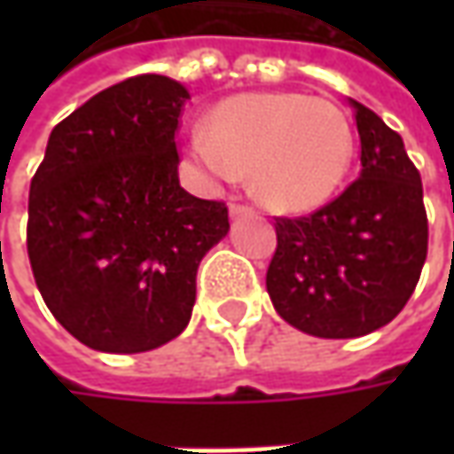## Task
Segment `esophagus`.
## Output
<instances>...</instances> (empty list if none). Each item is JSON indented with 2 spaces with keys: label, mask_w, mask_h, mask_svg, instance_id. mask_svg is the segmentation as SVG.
<instances>
[{
  "label": "esophagus",
  "mask_w": 454,
  "mask_h": 454,
  "mask_svg": "<svg viewBox=\"0 0 454 454\" xmlns=\"http://www.w3.org/2000/svg\"><path fill=\"white\" fill-rule=\"evenodd\" d=\"M239 215H253V207H245V204H232V207H230V217H239Z\"/></svg>",
  "instance_id": "1"
}]
</instances>
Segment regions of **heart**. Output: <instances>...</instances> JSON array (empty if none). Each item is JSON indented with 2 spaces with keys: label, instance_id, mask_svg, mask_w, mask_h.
<instances>
[{
  "label": "heart",
  "instance_id": "1",
  "mask_svg": "<svg viewBox=\"0 0 454 454\" xmlns=\"http://www.w3.org/2000/svg\"><path fill=\"white\" fill-rule=\"evenodd\" d=\"M356 153L348 115L325 98L293 90L224 98L204 118L189 159L209 179L250 171V189L283 215L316 212L333 200Z\"/></svg>",
  "mask_w": 454,
  "mask_h": 454
}]
</instances>
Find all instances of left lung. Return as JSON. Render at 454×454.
Masks as SVG:
<instances>
[{
    "label": "left lung",
    "mask_w": 454,
    "mask_h": 454,
    "mask_svg": "<svg viewBox=\"0 0 454 454\" xmlns=\"http://www.w3.org/2000/svg\"><path fill=\"white\" fill-rule=\"evenodd\" d=\"M361 174L308 217H275L278 247L265 286L283 321L318 339H358L399 316L427 260L422 179L404 141L348 100Z\"/></svg>",
    "instance_id": "obj_1"
}]
</instances>
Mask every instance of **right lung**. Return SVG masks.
<instances>
[{
	"mask_svg": "<svg viewBox=\"0 0 454 454\" xmlns=\"http://www.w3.org/2000/svg\"><path fill=\"white\" fill-rule=\"evenodd\" d=\"M189 90L136 75L60 121L29 184L27 254L50 313L88 348L141 354L192 318L201 257L230 232L224 201L179 184Z\"/></svg>",
	"mask_w": 454,
	"mask_h": 454,
	"instance_id": "obj_1",
	"label": "right lung"
}]
</instances>
